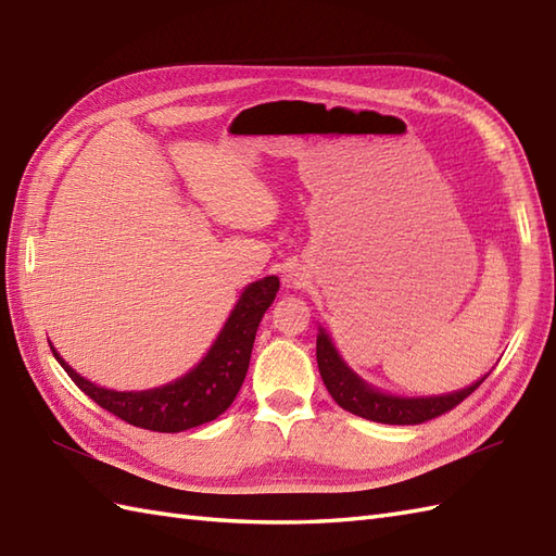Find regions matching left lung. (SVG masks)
Wrapping results in <instances>:
<instances>
[{
	"instance_id": "obj_1",
	"label": "left lung",
	"mask_w": 556,
	"mask_h": 556,
	"mask_svg": "<svg viewBox=\"0 0 556 556\" xmlns=\"http://www.w3.org/2000/svg\"><path fill=\"white\" fill-rule=\"evenodd\" d=\"M317 364L324 386L338 406H343L350 414L359 418L386 425H420L441 414H448L451 408L467 400V396L486 380V376H483L465 390L439 396H418V400H406V396L378 392L376 388L366 386L357 374L350 371L345 362L340 359L338 350L333 348L329 333L324 329H319L317 336Z\"/></svg>"
}]
</instances>
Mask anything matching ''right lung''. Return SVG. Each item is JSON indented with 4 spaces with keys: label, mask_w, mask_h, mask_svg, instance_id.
Masks as SVG:
<instances>
[{
    "label": "right lung",
    "mask_w": 556,
    "mask_h": 556,
    "mask_svg": "<svg viewBox=\"0 0 556 556\" xmlns=\"http://www.w3.org/2000/svg\"><path fill=\"white\" fill-rule=\"evenodd\" d=\"M277 291V277L249 283L206 357L190 374L154 390L117 392L98 388L91 380L81 378L75 368H70L53 345L51 350L65 374L75 380V386L110 414L142 430L182 432L216 420L235 402L249 371L255 331Z\"/></svg>",
    "instance_id": "right-lung-1"
}]
</instances>
